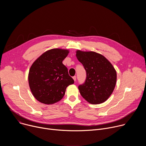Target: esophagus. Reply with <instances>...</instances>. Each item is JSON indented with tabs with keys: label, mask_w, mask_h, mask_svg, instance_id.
Wrapping results in <instances>:
<instances>
[{
	"label": "esophagus",
	"mask_w": 146,
	"mask_h": 146,
	"mask_svg": "<svg viewBox=\"0 0 146 146\" xmlns=\"http://www.w3.org/2000/svg\"><path fill=\"white\" fill-rule=\"evenodd\" d=\"M73 80H74V81H76V76H73Z\"/></svg>",
	"instance_id": "obj_1"
}]
</instances>
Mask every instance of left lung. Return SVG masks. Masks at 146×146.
<instances>
[{"label": "left lung", "mask_w": 146, "mask_h": 146, "mask_svg": "<svg viewBox=\"0 0 146 146\" xmlns=\"http://www.w3.org/2000/svg\"><path fill=\"white\" fill-rule=\"evenodd\" d=\"M76 56L87 73L85 82L78 86L81 95L93 105L105 102L116 84L114 68L105 56L94 51L77 50Z\"/></svg>", "instance_id": "left-lung-1"}]
</instances>
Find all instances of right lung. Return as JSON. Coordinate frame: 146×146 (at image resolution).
I'll return each instance as SVG.
<instances>
[{"mask_svg":"<svg viewBox=\"0 0 146 146\" xmlns=\"http://www.w3.org/2000/svg\"><path fill=\"white\" fill-rule=\"evenodd\" d=\"M69 51L53 48L41 55L32 65L28 81L34 97L40 102L52 105L63 98L69 85L74 83L62 61Z\"/></svg>","mask_w":146,"mask_h":146,"instance_id":"obj_1","label":"right lung"}]
</instances>
